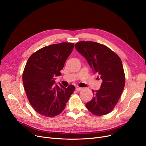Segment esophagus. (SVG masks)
<instances>
[{
	"instance_id": "34e87169",
	"label": "esophagus",
	"mask_w": 146,
	"mask_h": 146,
	"mask_svg": "<svg viewBox=\"0 0 146 146\" xmlns=\"http://www.w3.org/2000/svg\"><path fill=\"white\" fill-rule=\"evenodd\" d=\"M76 90H77V91H80L81 90H82V88H78V87H77L76 88Z\"/></svg>"
}]
</instances>
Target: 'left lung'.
Wrapping results in <instances>:
<instances>
[{"instance_id": "left-lung-1", "label": "left lung", "mask_w": 146, "mask_h": 146, "mask_svg": "<svg viewBox=\"0 0 146 146\" xmlns=\"http://www.w3.org/2000/svg\"><path fill=\"white\" fill-rule=\"evenodd\" d=\"M85 57L97 79L102 80L100 89L94 91L87 109L101 116L111 112L119 101L125 86V74L120 58L106 46L93 41H80L75 45Z\"/></svg>"}]
</instances>
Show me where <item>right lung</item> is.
<instances>
[{
	"mask_svg": "<svg viewBox=\"0 0 146 146\" xmlns=\"http://www.w3.org/2000/svg\"><path fill=\"white\" fill-rule=\"evenodd\" d=\"M74 45L61 42L46 46L33 54L27 61L22 75L23 84L30 104L41 115H58L75 90L72 85L66 88L60 83L55 84V77L61 75L60 71Z\"/></svg>",
	"mask_w": 146,
	"mask_h": 146,
	"instance_id": "obj_1",
	"label": "right lung"
}]
</instances>
